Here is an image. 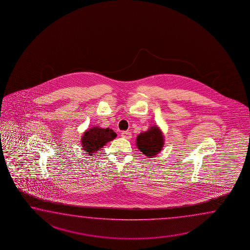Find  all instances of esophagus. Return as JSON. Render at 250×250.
Masks as SVG:
<instances>
[{
	"instance_id": "34e87169",
	"label": "esophagus",
	"mask_w": 250,
	"mask_h": 250,
	"mask_svg": "<svg viewBox=\"0 0 250 250\" xmlns=\"http://www.w3.org/2000/svg\"><path fill=\"white\" fill-rule=\"evenodd\" d=\"M122 137L125 138V139H130L132 137V135H131V133L128 132V131H123L122 133Z\"/></svg>"
}]
</instances>
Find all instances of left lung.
Returning <instances> with one entry per match:
<instances>
[{
	"instance_id": "left-lung-1",
	"label": "left lung",
	"mask_w": 250,
	"mask_h": 250,
	"mask_svg": "<svg viewBox=\"0 0 250 250\" xmlns=\"http://www.w3.org/2000/svg\"><path fill=\"white\" fill-rule=\"evenodd\" d=\"M165 138L161 127L156 124L150 126L146 131L140 133L136 138L139 151L149 158H153L162 152Z\"/></svg>"
}]
</instances>
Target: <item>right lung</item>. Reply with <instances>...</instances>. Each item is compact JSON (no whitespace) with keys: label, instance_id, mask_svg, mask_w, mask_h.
I'll return each instance as SVG.
<instances>
[{"label":"right lung","instance_id":"add662e5","mask_svg":"<svg viewBox=\"0 0 250 250\" xmlns=\"http://www.w3.org/2000/svg\"><path fill=\"white\" fill-rule=\"evenodd\" d=\"M117 134L111 128H104L99 126L89 127L82 136L81 143L83 150L88 155H95L99 149L105 146L108 142L113 141Z\"/></svg>","mask_w":250,"mask_h":250}]
</instances>
